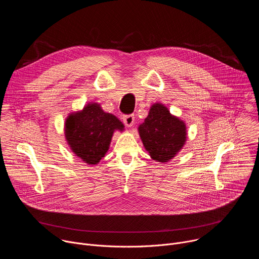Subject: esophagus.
I'll return each instance as SVG.
<instances>
[{
	"label": "esophagus",
	"instance_id": "obj_1",
	"mask_svg": "<svg viewBox=\"0 0 259 259\" xmlns=\"http://www.w3.org/2000/svg\"><path fill=\"white\" fill-rule=\"evenodd\" d=\"M134 115H126L123 117V121L127 127H132L134 123Z\"/></svg>",
	"mask_w": 259,
	"mask_h": 259
}]
</instances>
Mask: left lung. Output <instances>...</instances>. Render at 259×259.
<instances>
[{
  "mask_svg": "<svg viewBox=\"0 0 259 259\" xmlns=\"http://www.w3.org/2000/svg\"><path fill=\"white\" fill-rule=\"evenodd\" d=\"M140 139L151 158L166 163L173 159L187 141V126L170 114L162 103L151 106L149 116L138 127Z\"/></svg>",
  "mask_w": 259,
  "mask_h": 259,
  "instance_id": "left-lung-1",
  "label": "left lung"
}]
</instances>
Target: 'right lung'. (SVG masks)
I'll return each mask as SVG.
<instances>
[{
	"instance_id": "right-lung-1",
	"label": "right lung",
	"mask_w": 259,
	"mask_h": 259,
	"mask_svg": "<svg viewBox=\"0 0 259 259\" xmlns=\"http://www.w3.org/2000/svg\"><path fill=\"white\" fill-rule=\"evenodd\" d=\"M123 131V123L105 113L100 104L90 102L81 112L65 120L64 133L72 153L89 165H96L105 156L115 131Z\"/></svg>"
}]
</instances>
